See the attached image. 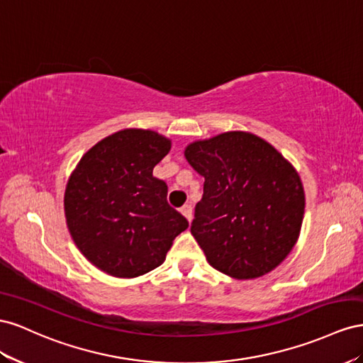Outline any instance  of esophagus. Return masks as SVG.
<instances>
[{
    "mask_svg": "<svg viewBox=\"0 0 363 363\" xmlns=\"http://www.w3.org/2000/svg\"><path fill=\"white\" fill-rule=\"evenodd\" d=\"M181 213H182V216L185 217V219H187L189 222H191V217H193V214H191V205H184L182 208H181Z\"/></svg>",
    "mask_w": 363,
    "mask_h": 363,
    "instance_id": "esophagus-1",
    "label": "esophagus"
}]
</instances>
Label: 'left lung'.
Listing matches in <instances>:
<instances>
[{
	"instance_id": "1",
	"label": "left lung",
	"mask_w": 363,
	"mask_h": 363,
	"mask_svg": "<svg viewBox=\"0 0 363 363\" xmlns=\"http://www.w3.org/2000/svg\"><path fill=\"white\" fill-rule=\"evenodd\" d=\"M184 157L205 178L191 234L217 271L254 279L281 264L304 219L301 178L271 143L245 130L196 140Z\"/></svg>"
}]
</instances>
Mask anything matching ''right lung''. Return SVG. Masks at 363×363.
I'll return each mask as SVG.
<instances>
[{
	"instance_id": "right-lung-1",
	"label": "right lung",
	"mask_w": 363,
	"mask_h": 363,
	"mask_svg": "<svg viewBox=\"0 0 363 363\" xmlns=\"http://www.w3.org/2000/svg\"><path fill=\"white\" fill-rule=\"evenodd\" d=\"M172 140L126 128L94 144L71 172L64 210L71 239L86 260L117 278L164 263L189 222L167 203V185L152 174Z\"/></svg>"
}]
</instances>
